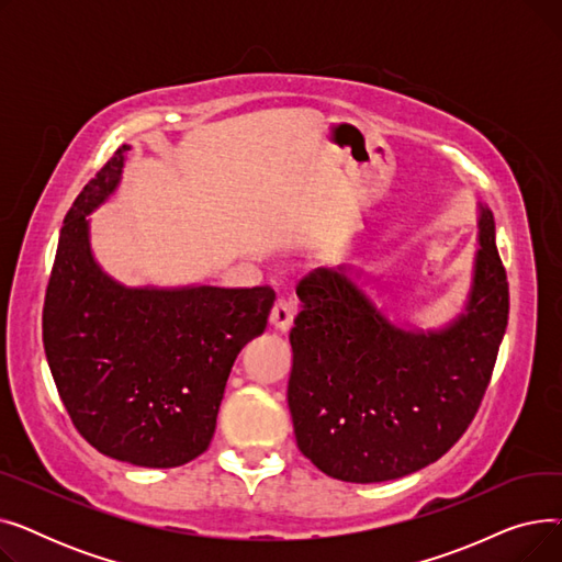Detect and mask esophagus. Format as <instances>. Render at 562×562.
I'll return each instance as SVG.
<instances>
[{
    "mask_svg": "<svg viewBox=\"0 0 562 562\" xmlns=\"http://www.w3.org/2000/svg\"><path fill=\"white\" fill-rule=\"evenodd\" d=\"M293 316H296V303L291 299H278L273 310H271V326L280 333H286L293 326Z\"/></svg>",
    "mask_w": 562,
    "mask_h": 562,
    "instance_id": "esophagus-1",
    "label": "esophagus"
}]
</instances>
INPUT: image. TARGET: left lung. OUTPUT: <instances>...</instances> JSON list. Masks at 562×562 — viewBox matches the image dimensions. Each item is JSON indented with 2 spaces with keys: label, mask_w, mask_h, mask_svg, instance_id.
<instances>
[{
  "label": "left lung",
  "mask_w": 562,
  "mask_h": 562,
  "mask_svg": "<svg viewBox=\"0 0 562 562\" xmlns=\"http://www.w3.org/2000/svg\"><path fill=\"white\" fill-rule=\"evenodd\" d=\"M360 276L301 280L286 398L299 449L323 474L382 483L439 460L474 419L508 326V280L483 204L469 296L447 326H398Z\"/></svg>",
  "instance_id": "8db88e82"
}]
</instances>
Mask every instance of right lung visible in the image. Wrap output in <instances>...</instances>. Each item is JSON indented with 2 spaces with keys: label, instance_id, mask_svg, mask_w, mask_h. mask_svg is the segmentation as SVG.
<instances>
[{
  "label": "right lung",
  "instance_id": "add662e5",
  "mask_svg": "<svg viewBox=\"0 0 562 562\" xmlns=\"http://www.w3.org/2000/svg\"><path fill=\"white\" fill-rule=\"evenodd\" d=\"M121 145L66 214L43 307L45 356L79 435L100 453L170 469L206 451L225 382L269 321L271 286H125L102 271L91 221L117 189Z\"/></svg>",
  "mask_w": 562,
  "mask_h": 562
}]
</instances>
